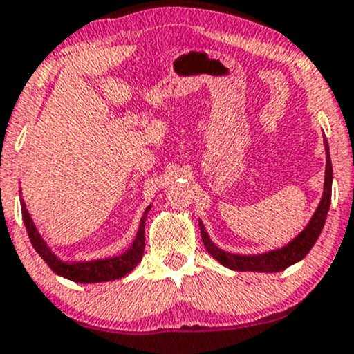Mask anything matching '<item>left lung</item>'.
Segmentation results:
<instances>
[{
	"label": "left lung",
	"instance_id": "left-lung-1",
	"mask_svg": "<svg viewBox=\"0 0 354 354\" xmlns=\"http://www.w3.org/2000/svg\"><path fill=\"white\" fill-rule=\"evenodd\" d=\"M324 147H326V176H324V192H322L321 203L314 212L313 218L308 223V227L299 234L292 242L287 243L286 247L277 248V250L267 252V254L260 255H235L228 254V252L221 250L209 240V236L205 230L203 223L200 221V230H201V240L203 245L208 250V254L213 259H216L221 266L228 267L232 270L239 272H281L287 269L292 263L299 262L309 254V250L316 243L317 236L321 235L322 227L326 223V216H328L329 205H331V186H333V165L331 158H329V146L324 138Z\"/></svg>",
	"mask_w": 354,
	"mask_h": 354
}]
</instances>
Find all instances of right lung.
Masks as SVG:
<instances>
[{
  "mask_svg": "<svg viewBox=\"0 0 354 354\" xmlns=\"http://www.w3.org/2000/svg\"><path fill=\"white\" fill-rule=\"evenodd\" d=\"M151 209V205L146 208L145 215H142L141 223H139L138 235H136L133 245L127 252H124L119 257L112 259H100V260H88V262H64L46 247L40 234H38L37 227L33 225L30 213L26 212L25 203H21V216L25 221L26 232H28L30 242L35 250L40 254V257L45 260L46 266L50 267L55 274L62 275V277L70 279L73 282H80V284H94V282H107L115 281V279L124 277L129 274L131 270L141 262L142 254H145V223L147 212Z\"/></svg>",
  "mask_w": 354,
  "mask_h": 354,
  "instance_id": "add662e5",
  "label": "right lung"
}]
</instances>
